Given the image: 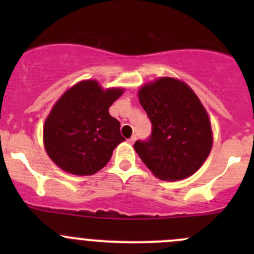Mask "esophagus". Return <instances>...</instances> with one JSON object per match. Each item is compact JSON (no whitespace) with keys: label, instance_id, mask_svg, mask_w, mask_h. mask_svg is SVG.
Returning <instances> with one entry per match:
<instances>
[{"label":"esophagus","instance_id":"esophagus-1","mask_svg":"<svg viewBox=\"0 0 254 254\" xmlns=\"http://www.w3.org/2000/svg\"><path fill=\"white\" fill-rule=\"evenodd\" d=\"M135 140H136V136H135V135H132V136L130 137V139L127 140V141H129V143H131V145H132V143L135 142Z\"/></svg>","mask_w":254,"mask_h":254}]
</instances>
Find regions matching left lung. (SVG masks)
<instances>
[{"instance_id":"left-lung-1","label":"left lung","mask_w":254,"mask_h":254,"mask_svg":"<svg viewBox=\"0 0 254 254\" xmlns=\"http://www.w3.org/2000/svg\"><path fill=\"white\" fill-rule=\"evenodd\" d=\"M139 101L152 131L134 148L148 170L163 181L196 172L211 150L212 134L207 113L190 87L162 77L141 87Z\"/></svg>"}]
</instances>
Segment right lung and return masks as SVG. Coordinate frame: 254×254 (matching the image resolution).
Returning <instances> with one entry per match:
<instances>
[{"mask_svg": "<svg viewBox=\"0 0 254 254\" xmlns=\"http://www.w3.org/2000/svg\"><path fill=\"white\" fill-rule=\"evenodd\" d=\"M123 89L104 91L97 81H82L56 102L44 125L49 157L68 173L91 176L111 160L113 150L124 141L120 123L109 107Z\"/></svg>", "mask_w": 254, "mask_h": 254, "instance_id": "add662e5", "label": "right lung"}]
</instances>
